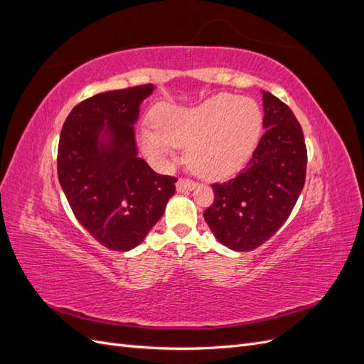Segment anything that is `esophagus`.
Here are the masks:
<instances>
[{
	"label": "esophagus",
	"instance_id": "1",
	"mask_svg": "<svg viewBox=\"0 0 364 364\" xmlns=\"http://www.w3.org/2000/svg\"><path fill=\"white\" fill-rule=\"evenodd\" d=\"M197 186V183L191 179H186V178H181L178 181V183H176V188H178V191H188V190H194Z\"/></svg>",
	"mask_w": 364,
	"mask_h": 364
}]
</instances>
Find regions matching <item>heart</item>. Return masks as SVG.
Wrapping results in <instances>:
<instances>
[{
  "label": "heart",
  "instance_id": "heart-1",
  "mask_svg": "<svg viewBox=\"0 0 364 364\" xmlns=\"http://www.w3.org/2000/svg\"><path fill=\"white\" fill-rule=\"evenodd\" d=\"M156 124L141 129V146L149 156L168 161L179 147H188L186 161L197 174L225 179L255 151L262 115L250 98L215 94L193 107H159Z\"/></svg>",
  "mask_w": 364,
  "mask_h": 364
}]
</instances>
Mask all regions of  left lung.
Returning <instances> with one entry per match:
<instances>
[{"instance_id": "obj_1", "label": "left lung", "mask_w": 364, "mask_h": 364, "mask_svg": "<svg viewBox=\"0 0 364 364\" xmlns=\"http://www.w3.org/2000/svg\"><path fill=\"white\" fill-rule=\"evenodd\" d=\"M266 132L234 179L213 183L203 217L220 243L238 252L259 247L278 232L299 199L306 174L304 132L291 109L262 92Z\"/></svg>"}]
</instances>
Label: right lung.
<instances>
[{
    "instance_id": "obj_1",
    "label": "right lung",
    "mask_w": 364,
    "mask_h": 364,
    "mask_svg": "<svg viewBox=\"0 0 364 364\" xmlns=\"http://www.w3.org/2000/svg\"><path fill=\"white\" fill-rule=\"evenodd\" d=\"M153 85L86 98L67 117L58 149V176L79 223L102 246H138L176 191L174 176L158 174L136 155L134 124ZM103 129L107 145L97 142Z\"/></svg>"
}]
</instances>
